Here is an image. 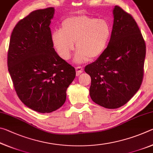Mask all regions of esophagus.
Segmentation results:
<instances>
[{"label":"esophagus","mask_w":153,"mask_h":153,"mask_svg":"<svg viewBox=\"0 0 153 153\" xmlns=\"http://www.w3.org/2000/svg\"><path fill=\"white\" fill-rule=\"evenodd\" d=\"M76 69V76H79V75L83 72V70H84V69H83L82 67H77Z\"/></svg>","instance_id":"1"}]
</instances>
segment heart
<instances>
[{"label": "heart", "mask_w": 153, "mask_h": 153, "mask_svg": "<svg viewBox=\"0 0 153 153\" xmlns=\"http://www.w3.org/2000/svg\"><path fill=\"white\" fill-rule=\"evenodd\" d=\"M111 36L110 24L104 19L79 15L70 16L61 23V30L52 34V42L59 55L64 60L71 57L76 42L75 60L83 63L97 59L104 53Z\"/></svg>", "instance_id": "obj_1"}]
</instances>
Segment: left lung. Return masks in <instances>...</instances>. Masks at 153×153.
I'll return each instance as SVG.
<instances>
[{
	"label": "left lung",
	"mask_w": 153,
	"mask_h": 153,
	"mask_svg": "<svg viewBox=\"0 0 153 153\" xmlns=\"http://www.w3.org/2000/svg\"><path fill=\"white\" fill-rule=\"evenodd\" d=\"M107 48L85 67L91 77L90 95L98 105L117 108L126 105L139 90L144 76L146 45L136 21L119 6Z\"/></svg>",
	"instance_id": "obj_1"
}]
</instances>
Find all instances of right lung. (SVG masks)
Masks as SVG:
<instances>
[{"label":"right lung","mask_w":153,"mask_h":153,"mask_svg":"<svg viewBox=\"0 0 153 153\" xmlns=\"http://www.w3.org/2000/svg\"><path fill=\"white\" fill-rule=\"evenodd\" d=\"M53 7L36 10L21 19L11 33L7 65L14 88L25 105L51 113L66 100L76 69L53 48L49 27Z\"/></svg>","instance_id":"1"}]
</instances>
